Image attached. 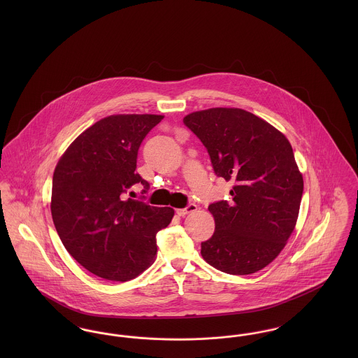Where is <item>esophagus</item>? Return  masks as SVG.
<instances>
[{
  "instance_id": "esophagus-1",
  "label": "esophagus",
  "mask_w": 358,
  "mask_h": 358,
  "mask_svg": "<svg viewBox=\"0 0 358 358\" xmlns=\"http://www.w3.org/2000/svg\"><path fill=\"white\" fill-rule=\"evenodd\" d=\"M194 210H197V205L196 204H189L185 206V208H182V209H177V215L178 216H187V213H192V212H194Z\"/></svg>"
}]
</instances>
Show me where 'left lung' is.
<instances>
[{
	"mask_svg": "<svg viewBox=\"0 0 358 358\" xmlns=\"http://www.w3.org/2000/svg\"><path fill=\"white\" fill-rule=\"evenodd\" d=\"M184 123L206 148L216 176L234 184L229 203L208 208L216 228L201 255L231 275L264 268L292 234L303 193L287 138L241 108L196 111Z\"/></svg>",
	"mask_w": 358,
	"mask_h": 358,
	"instance_id": "left-lung-1",
	"label": "left lung"
}]
</instances>
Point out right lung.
Segmentation results:
<instances>
[{
    "instance_id": "add662e5",
    "label": "right lung",
    "mask_w": 358,
    "mask_h": 358,
    "mask_svg": "<svg viewBox=\"0 0 358 358\" xmlns=\"http://www.w3.org/2000/svg\"><path fill=\"white\" fill-rule=\"evenodd\" d=\"M162 115H110L78 136L56 165L52 219L69 255L90 273L126 282L143 273L157 254V234L171 208L148 205L149 182L136 169L138 150ZM144 185L142 201L130 199Z\"/></svg>"
}]
</instances>
